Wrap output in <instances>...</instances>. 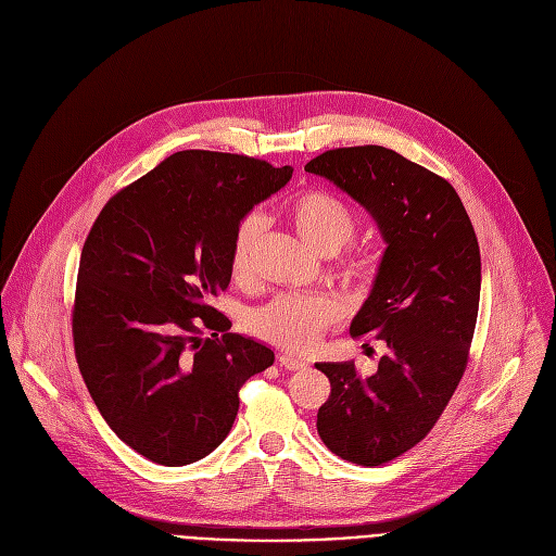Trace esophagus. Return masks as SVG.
<instances>
[{
	"mask_svg": "<svg viewBox=\"0 0 556 556\" xmlns=\"http://www.w3.org/2000/svg\"><path fill=\"white\" fill-rule=\"evenodd\" d=\"M278 361H280V366H282L285 370H305V368H308V363L299 361V358H294V356H280Z\"/></svg>",
	"mask_w": 556,
	"mask_h": 556,
	"instance_id": "obj_1",
	"label": "esophagus"
}]
</instances>
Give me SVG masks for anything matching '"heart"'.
Returning a JSON list of instances; mask_svg holds the SVG:
<instances>
[{"label":"heart","mask_w":556,"mask_h":556,"mask_svg":"<svg viewBox=\"0 0 556 556\" xmlns=\"http://www.w3.org/2000/svg\"><path fill=\"white\" fill-rule=\"evenodd\" d=\"M287 218L315 253L327 257L340 253L356 235V220L348 204L324 190H305L296 195L287 204ZM264 227L266 220L257 212L248 214L239 223L232 253H229V266H232V276L237 280L253 276V257ZM368 274L370 266L363 260H352L344 266L348 278H366ZM340 317L342 305L333 296L282 294L255 311L248 324L255 336L280 350L305 352L317 342L321 331L333 327Z\"/></svg>","instance_id":"heart-1"}]
</instances>
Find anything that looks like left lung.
<instances>
[{
    "instance_id": "obj_1",
    "label": "left lung",
    "mask_w": 556,
    "mask_h": 556,
    "mask_svg": "<svg viewBox=\"0 0 556 556\" xmlns=\"http://www.w3.org/2000/svg\"><path fill=\"white\" fill-rule=\"evenodd\" d=\"M305 172L331 181L377 223L387 248L352 336L387 342L377 372L317 363L331 395L317 412L321 442L342 460L377 467L424 439L460 384L481 299V251L455 188L397 151H324Z\"/></svg>"
}]
</instances>
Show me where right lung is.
<instances>
[{
  "label": "right lung",
  "instance_id": "1",
  "mask_svg": "<svg viewBox=\"0 0 556 556\" xmlns=\"http://www.w3.org/2000/svg\"><path fill=\"white\" fill-rule=\"evenodd\" d=\"M292 172L177 151L110 198L91 227L75 290V356L105 424L151 463L184 467L218 448L243 381L276 358L269 344L225 333L232 324L208 299L232 278L239 223Z\"/></svg>",
  "mask_w": 556,
  "mask_h": 556
}]
</instances>
